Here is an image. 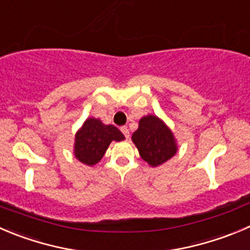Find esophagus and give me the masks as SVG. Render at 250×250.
Instances as JSON below:
<instances>
[{"label":"esophagus","instance_id":"esophagus-1","mask_svg":"<svg viewBox=\"0 0 250 250\" xmlns=\"http://www.w3.org/2000/svg\"><path fill=\"white\" fill-rule=\"evenodd\" d=\"M121 130H122V133L125 134V137L128 139V138H129V129H128L127 125H123V127H121Z\"/></svg>","mask_w":250,"mask_h":250}]
</instances>
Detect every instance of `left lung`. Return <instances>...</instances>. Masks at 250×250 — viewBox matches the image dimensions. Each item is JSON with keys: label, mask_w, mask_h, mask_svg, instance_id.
<instances>
[{"label": "left lung", "mask_w": 250, "mask_h": 250, "mask_svg": "<svg viewBox=\"0 0 250 250\" xmlns=\"http://www.w3.org/2000/svg\"><path fill=\"white\" fill-rule=\"evenodd\" d=\"M140 157L151 167L168 161L178 150L177 140L168 125L155 115L140 118L138 129L132 134Z\"/></svg>", "instance_id": "1"}]
</instances>
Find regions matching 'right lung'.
Returning a JSON list of instances; mask_svg holds the SVG:
<instances>
[{
  "label": "right lung",
  "mask_w": 250,
  "mask_h": 250,
  "mask_svg": "<svg viewBox=\"0 0 250 250\" xmlns=\"http://www.w3.org/2000/svg\"><path fill=\"white\" fill-rule=\"evenodd\" d=\"M121 140H125V135L117 127L89 117L76 133L73 154L82 164L94 166L103 159L111 142Z\"/></svg>",
  "instance_id": "obj_1"
}]
</instances>
